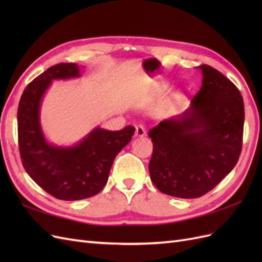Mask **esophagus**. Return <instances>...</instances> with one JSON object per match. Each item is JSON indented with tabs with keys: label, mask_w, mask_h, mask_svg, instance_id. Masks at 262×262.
<instances>
[{
	"label": "esophagus",
	"mask_w": 262,
	"mask_h": 262,
	"mask_svg": "<svg viewBox=\"0 0 262 262\" xmlns=\"http://www.w3.org/2000/svg\"><path fill=\"white\" fill-rule=\"evenodd\" d=\"M146 136V131H145V128L143 124H138L136 126V137H139V138H143Z\"/></svg>",
	"instance_id": "esophagus-1"
}]
</instances>
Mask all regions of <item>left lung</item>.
I'll list each match as a JSON object with an SVG mask.
<instances>
[{"label":"left lung","instance_id":"obj_1","mask_svg":"<svg viewBox=\"0 0 262 262\" xmlns=\"http://www.w3.org/2000/svg\"><path fill=\"white\" fill-rule=\"evenodd\" d=\"M196 68L203 78L191 106L148 131L150 179L161 192L181 199L211 191L235 167L243 146L241 92L214 68Z\"/></svg>","mask_w":262,"mask_h":262}]
</instances>
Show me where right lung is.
I'll use <instances>...</instances> for the list:
<instances>
[{"mask_svg":"<svg viewBox=\"0 0 262 262\" xmlns=\"http://www.w3.org/2000/svg\"><path fill=\"white\" fill-rule=\"evenodd\" d=\"M80 76L75 63H59L30 82L17 110L18 145L24 168L45 191L66 201L82 200L105 187L118 153L129 143L134 126L120 131L95 128L80 143L61 147L49 144L40 126L39 112L52 80Z\"/></svg>","mask_w":262,"mask_h":262,"instance_id":"right-lung-1","label":"right lung"}]
</instances>
